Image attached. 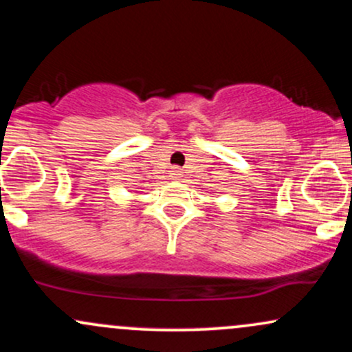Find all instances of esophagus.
Wrapping results in <instances>:
<instances>
[{"label":"esophagus","mask_w":352,"mask_h":352,"mask_svg":"<svg viewBox=\"0 0 352 352\" xmlns=\"http://www.w3.org/2000/svg\"><path fill=\"white\" fill-rule=\"evenodd\" d=\"M182 175H184V173H182L180 170H173L172 172V179L173 180H182Z\"/></svg>","instance_id":"esophagus-1"}]
</instances>
